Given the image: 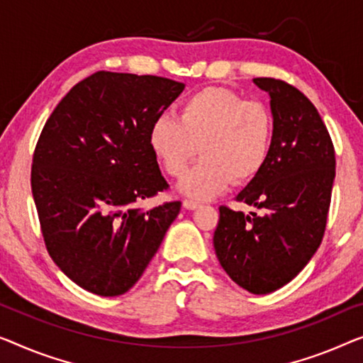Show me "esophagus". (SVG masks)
Masks as SVG:
<instances>
[{"label":"esophagus","mask_w":363,"mask_h":363,"mask_svg":"<svg viewBox=\"0 0 363 363\" xmlns=\"http://www.w3.org/2000/svg\"><path fill=\"white\" fill-rule=\"evenodd\" d=\"M182 207L186 208V211H196L197 207H201V203L194 202V201H184L182 202Z\"/></svg>","instance_id":"esophagus-1"}]
</instances>
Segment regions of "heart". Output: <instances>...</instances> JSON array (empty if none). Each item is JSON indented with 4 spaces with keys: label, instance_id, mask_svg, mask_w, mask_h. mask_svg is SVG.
I'll use <instances>...</instances> for the list:
<instances>
[{
    "label": "heart",
    "instance_id": "b5f03b06",
    "mask_svg": "<svg viewBox=\"0 0 363 363\" xmlns=\"http://www.w3.org/2000/svg\"><path fill=\"white\" fill-rule=\"evenodd\" d=\"M273 115L237 91L207 86L184 100L181 120L161 115L150 128V146L167 174L182 177L199 155L202 161L184 177V196L212 199L235 184L253 181L267 166L273 145Z\"/></svg>",
    "mask_w": 363,
    "mask_h": 363
}]
</instances>
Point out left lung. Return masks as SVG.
Wrapping results in <instances>:
<instances>
[{
	"mask_svg": "<svg viewBox=\"0 0 363 363\" xmlns=\"http://www.w3.org/2000/svg\"><path fill=\"white\" fill-rule=\"evenodd\" d=\"M274 133L267 166L237 196L257 216L222 206L213 248L228 277L253 294L288 284L323 242L335 177L329 131L308 96L283 80L259 77Z\"/></svg>",
	"mask_w": 363,
	"mask_h": 363,
	"instance_id": "obj_1",
	"label": "left lung"
}]
</instances>
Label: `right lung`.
<instances>
[{"instance_id": "right-lung-1", "label": "right lung", "mask_w": 363, "mask_h": 363, "mask_svg": "<svg viewBox=\"0 0 363 363\" xmlns=\"http://www.w3.org/2000/svg\"><path fill=\"white\" fill-rule=\"evenodd\" d=\"M184 84L156 75L96 72L72 86L35 145L30 187L54 263L99 296L135 286L176 220L181 202L143 211L167 189L150 128Z\"/></svg>"}]
</instances>
